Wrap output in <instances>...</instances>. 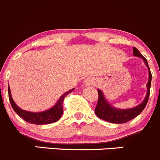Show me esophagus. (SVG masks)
<instances>
[{
	"instance_id": "1",
	"label": "esophagus",
	"mask_w": 160,
	"mask_h": 160,
	"mask_svg": "<svg viewBox=\"0 0 160 160\" xmlns=\"http://www.w3.org/2000/svg\"><path fill=\"white\" fill-rule=\"evenodd\" d=\"M85 83L86 85H92L95 83V80L92 79V78H88V79L85 80Z\"/></svg>"
}]
</instances>
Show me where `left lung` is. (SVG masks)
I'll return each mask as SVG.
<instances>
[{
  "mask_svg": "<svg viewBox=\"0 0 160 160\" xmlns=\"http://www.w3.org/2000/svg\"><path fill=\"white\" fill-rule=\"evenodd\" d=\"M133 55L136 57L141 58L144 61L145 64L149 69V81H148V83L146 85H147L146 96L142 101V102L135 108H129V109H119V108H116L112 106L105 99L102 92L100 89H98V98L97 105L95 108V112L98 118L108 122L121 124V123L127 122L132 118H136L143 111L146 104H147L148 100H149V93H150L151 81H152V74H151L150 69L148 65V62L146 58L143 57L140 52H139V50L135 47H133Z\"/></svg>",
  "mask_w": 160,
  "mask_h": 160,
  "instance_id": "8db88e82",
  "label": "left lung"
}]
</instances>
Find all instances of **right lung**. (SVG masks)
<instances>
[{"mask_svg":"<svg viewBox=\"0 0 160 160\" xmlns=\"http://www.w3.org/2000/svg\"><path fill=\"white\" fill-rule=\"evenodd\" d=\"M73 90L74 88H72V90H69V91L65 92V94H63L60 97V98L58 100L56 104L52 108H51L50 109L44 112H28L20 108L15 104L12 97H11V90H10L9 87H8V96H9L10 102H11L13 109L24 121L30 122L31 124L46 125L55 122L62 117V113H63V106H62V105H63L64 99L67 96V95H68Z\"/></svg>","mask_w":160,"mask_h":160,"instance_id":"add662e5","label":"right lung"}]
</instances>
